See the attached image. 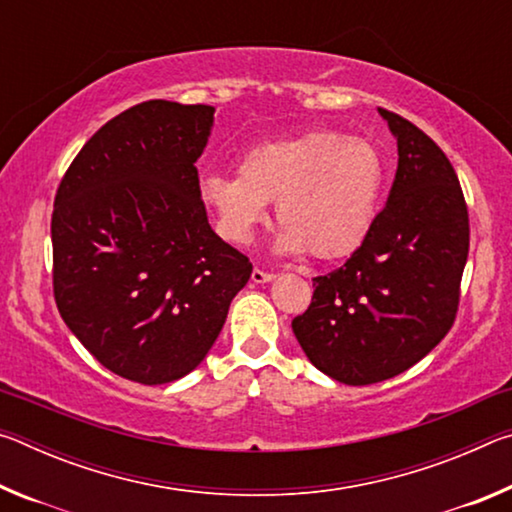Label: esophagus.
Here are the masks:
<instances>
[{"label":"esophagus","instance_id":"obj_1","mask_svg":"<svg viewBox=\"0 0 512 512\" xmlns=\"http://www.w3.org/2000/svg\"><path fill=\"white\" fill-rule=\"evenodd\" d=\"M250 280H253L255 284H266V282H273L275 275L273 273H266V271H259V268H255L253 275H250Z\"/></svg>","mask_w":512,"mask_h":512}]
</instances>
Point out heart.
Masks as SVG:
<instances>
[{"label": "heart", "mask_w": 512, "mask_h": 512, "mask_svg": "<svg viewBox=\"0 0 512 512\" xmlns=\"http://www.w3.org/2000/svg\"><path fill=\"white\" fill-rule=\"evenodd\" d=\"M384 185L386 162L375 144L318 128L250 146L237 176L207 173L198 192L230 244L248 246L275 201L277 255L309 250L316 259H341L375 228Z\"/></svg>", "instance_id": "obj_1"}]
</instances>
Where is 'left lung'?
Returning a JSON list of instances; mask_svg holds the SVG:
<instances>
[{
	"label": "left lung",
	"mask_w": 512,
	"mask_h": 512,
	"mask_svg": "<svg viewBox=\"0 0 512 512\" xmlns=\"http://www.w3.org/2000/svg\"><path fill=\"white\" fill-rule=\"evenodd\" d=\"M397 140V173L363 246L314 277V298L293 334L314 366L348 386L409 370L445 339L470 248L465 198L438 144L379 108Z\"/></svg>",
	"instance_id": "left-lung-1"
}]
</instances>
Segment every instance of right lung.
<instances>
[{"instance_id":"right-lung-1","label":"right lung","mask_w":512,"mask_h":512,"mask_svg":"<svg viewBox=\"0 0 512 512\" xmlns=\"http://www.w3.org/2000/svg\"><path fill=\"white\" fill-rule=\"evenodd\" d=\"M212 106L144 101L90 137L51 216L60 316L101 366L158 386L192 372L253 264L216 235L196 160Z\"/></svg>"}]
</instances>
